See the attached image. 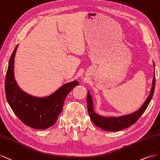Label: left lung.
I'll return each instance as SVG.
<instances>
[{"mask_svg": "<svg viewBox=\"0 0 160 160\" xmlns=\"http://www.w3.org/2000/svg\"><path fill=\"white\" fill-rule=\"evenodd\" d=\"M153 66L155 67L154 62ZM155 85H156V76H155L154 71V76L152 81V86L151 88V91H150V94L148 96L147 99H146L145 101L144 102V103L143 104V105L141 106L138 111H136L134 112L117 117H104L96 113L93 108L94 105L92 97H91L90 91L88 90L87 100H86V101H87L88 112L91 120H92V121L96 126H97L99 128H101L102 129L108 131H120L131 126L139 119L140 117L142 115V114L146 110V108L148 107L153 95Z\"/></svg>", "mask_w": 160, "mask_h": 160, "instance_id": "left-lung-1", "label": "left lung"}]
</instances>
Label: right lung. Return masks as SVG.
I'll return each mask as SVG.
<instances>
[{"label":"right lung","mask_w":160,"mask_h":160,"mask_svg":"<svg viewBox=\"0 0 160 160\" xmlns=\"http://www.w3.org/2000/svg\"><path fill=\"white\" fill-rule=\"evenodd\" d=\"M18 45L9 60L5 79V93L8 103L16 116L31 128L45 129L52 127L62 112L68 94L79 84L77 80L66 83L45 97L27 94L17 84L14 63Z\"/></svg>","instance_id":"add662e5"}]
</instances>
